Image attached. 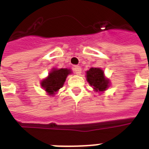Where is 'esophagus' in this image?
Wrapping results in <instances>:
<instances>
[{
    "mask_svg": "<svg viewBox=\"0 0 149 149\" xmlns=\"http://www.w3.org/2000/svg\"><path fill=\"white\" fill-rule=\"evenodd\" d=\"M73 71L76 74L80 75L81 73V68L80 66H75L74 68H73Z\"/></svg>",
    "mask_w": 149,
    "mask_h": 149,
    "instance_id": "esophagus-1",
    "label": "esophagus"
}]
</instances>
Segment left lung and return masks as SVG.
Instances as JSON below:
<instances>
[{"instance_id":"obj_1","label":"left lung","mask_w":149,"mask_h":149,"mask_svg":"<svg viewBox=\"0 0 149 149\" xmlns=\"http://www.w3.org/2000/svg\"><path fill=\"white\" fill-rule=\"evenodd\" d=\"M86 78L96 92H104L109 86V80L104 77V71L100 68H91L86 72Z\"/></svg>"}]
</instances>
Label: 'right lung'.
<instances>
[{
	"instance_id": "add662e5",
	"label": "right lung",
	"mask_w": 149,
	"mask_h": 149,
	"mask_svg": "<svg viewBox=\"0 0 149 149\" xmlns=\"http://www.w3.org/2000/svg\"><path fill=\"white\" fill-rule=\"evenodd\" d=\"M71 73V70L68 68H52L49 76L41 81V87L49 95L53 96L56 93L63 87L66 77Z\"/></svg>"
}]
</instances>
